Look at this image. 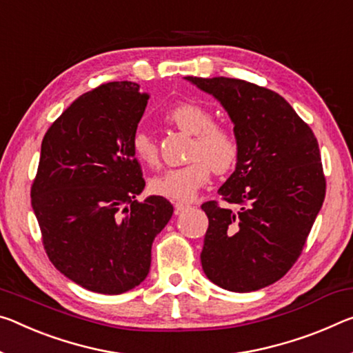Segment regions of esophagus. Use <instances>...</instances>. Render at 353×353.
I'll return each mask as SVG.
<instances>
[{
  "label": "esophagus",
  "instance_id": "34e87169",
  "mask_svg": "<svg viewBox=\"0 0 353 353\" xmlns=\"http://www.w3.org/2000/svg\"><path fill=\"white\" fill-rule=\"evenodd\" d=\"M190 207V203H183V201H177L174 204V209H176V214H181V212L187 210Z\"/></svg>",
  "mask_w": 353,
  "mask_h": 353
}]
</instances>
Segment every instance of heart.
Returning <instances> with one entry per match:
<instances>
[{"label":"heart","instance_id":"1","mask_svg":"<svg viewBox=\"0 0 353 353\" xmlns=\"http://www.w3.org/2000/svg\"><path fill=\"white\" fill-rule=\"evenodd\" d=\"M165 121L179 130L193 135L190 144V163L166 170L150 181V190L159 196L174 201H188L209 182L212 170L225 174L239 160V139L232 130L214 124V116L205 106L194 102H179L165 113ZM132 150L144 165L157 166L159 146L150 133L135 132Z\"/></svg>","mask_w":353,"mask_h":353}]
</instances>
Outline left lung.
<instances>
[{
	"label": "left lung",
	"instance_id": "1",
	"mask_svg": "<svg viewBox=\"0 0 353 353\" xmlns=\"http://www.w3.org/2000/svg\"><path fill=\"white\" fill-rule=\"evenodd\" d=\"M228 111L239 139L236 171L201 205L209 218L205 276L232 292L270 286L301 254L325 199L314 133L279 94L236 78L185 77Z\"/></svg>",
	"mask_w": 353,
	"mask_h": 353
}]
</instances>
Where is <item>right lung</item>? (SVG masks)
Returning a JSON list of instances; mask_svg holds the SVG:
<instances>
[{
  "label": "right lung",
  "mask_w": 353,
  "mask_h": 353,
  "mask_svg": "<svg viewBox=\"0 0 353 353\" xmlns=\"http://www.w3.org/2000/svg\"><path fill=\"white\" fill-rule=\"evenodd\" d=\"M149 96L111 81L78 97L42 139L31 205L48 259L92 292L117 295L146 279L157 234L172 216L144 190L132 137Z\"/></svg>",
  "instance_id": "1"
}]
</instances>
